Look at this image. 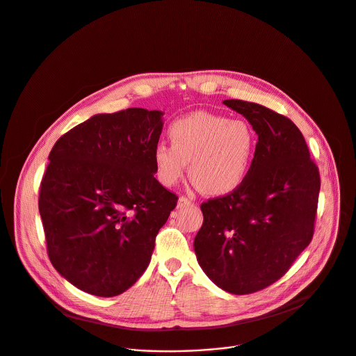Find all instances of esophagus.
Wrapping results in <instances>:
<instances>
[{"label": "esophagus", "instance_id": "34e87169", "mask_svg": "<svg viewBox=\"0 0 356 356\" xmlns=\"http://www.w3.org/2000/svg\"><path fill=\"white\" fill-rule=\"evenodd\" d=\"M191 204H193V203L186 196H181L178 199V207H186V206H191Z\"/></svg>", "mask_w": 356, "mask_h": 356}]
</instances>
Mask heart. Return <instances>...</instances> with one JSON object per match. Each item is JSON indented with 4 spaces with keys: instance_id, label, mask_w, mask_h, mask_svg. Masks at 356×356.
I'll return each mask as SVG.
<instances>
[{
    "instance_id": "heart-1",
    "label": "heart",
    "mask_w": 356,
    "mask_h": 356,
    "mask_svg": "<svg viewBox=\"0 0 356 356\" xmlns=\"http://www.w3.org/2000/svg\"><path fill=\"white\" fill-rule=\"evenodd\" d=\"M170 147L160 143L153 150L159 181L175 186L189 163L192 182L206 195L223 196L236 191L250 174L258 137L241 119L195 112L172 122L167 130Z\"/></svg>"
}]
</instances>
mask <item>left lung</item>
I'll use <instances>...</instances> for the list:
<instances>
[{
  "label": "left lung",
  "mask_w": 356,
  "mask_h": 356,
  "mask_svg": "<svg viewBox=\"0 0 356 356\" xmlns=\"http://www.w3.org/2000/svg\"><path fill=\"white\" fill-rule=\"evenodd\" d=\"M258 134L245 181L202 203L193 248L209 279L233 295L258 292L285 275L310 244L320 174L306 140L286 116L240 99L223 101Z\"/></svg>",
  "instance_id": "obj_1"
}]
</instances>
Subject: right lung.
Listing matches in <instances>:
<instances>
[{
    "label": "right lung",
    "instance_id": "obj_1",
    "mask_svg": "<svg viewBox=\"0 0 356 356\" xmlns=\"http://www.w3.org/2000/svg\"><path fill=\"white\" fill-rule=\"evenodd\" d=\"M163 112L94 115L49 154L39 213L47 254L71 285L94 296L123 293L150 264L178 196L156 178Z\"/></svg>",
    "mask_w": 356,
    "mask_h": 356
}]
</instances>
